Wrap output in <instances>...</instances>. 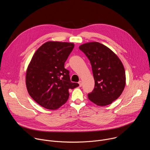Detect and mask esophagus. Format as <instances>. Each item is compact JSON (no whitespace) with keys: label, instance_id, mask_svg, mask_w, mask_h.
I'll return each mask as SVG.
<instances>
[{"label":"esophagus","instance_id":"obj_1","mask_svg":"<svg viewBox=\"0 0 150 150\" xmlns=\"http://www.w3.org/2000/svg\"><path fill=\"white\" fill-rule=\"evenodd\" d=\"M79 87H82V82L81 81H79Z\"/></svg>","mask_w":150,"mask_h":150}]
</instances>
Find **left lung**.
<instances>
[{
	"label": "left lung",
	"mask_w": 150,
	"mask_h": 150,
	"mask_svg": "<svg viewBox=\"0 0 150 150\" xmlns=\"http://www.w3.org/2000/svg\"><path fill=\"white\" fill-rule=\"evenodd\" d=\"M92 67L95 86L88 94L89 100L99 106L112 103L122 94L126 85V75L118 56L98 42H90L79 47Z\"/></svg>",
	"instance_id": "obj_1"
}]
</instances>
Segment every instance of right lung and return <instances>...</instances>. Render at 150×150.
<instances>
[{
  "label": "right lung",
  "instance_id": "1",
  "mask_svg": "<svg viewBox=\"0 0 150 150\" xmlns=\"http://www.w3.org/2000/svg\"><path fill=\"white\" fill-rule=\"evenodd\" d=\"M74 47L72 42L50 41L41 46L28 66L25 83L32 98L41 106L56 110L65 104L69 89L79 86L72 82L65 62Z\"/></svg>",
  "mask_w": 150,
  "mask_h": 150
}]
</instances>
